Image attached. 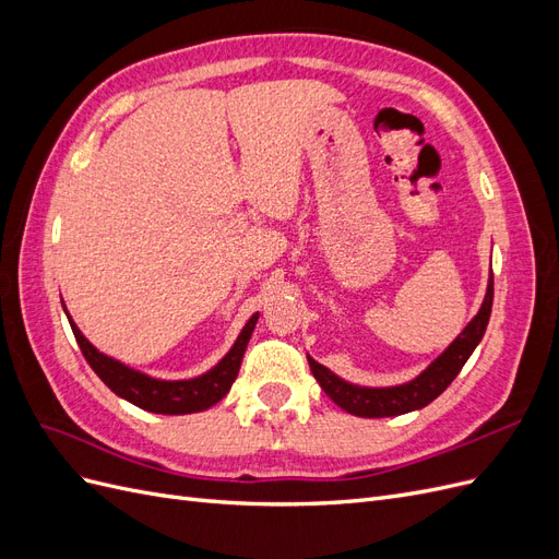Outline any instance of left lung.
Returning a JSON list of instances; mask_svg holds the SVG:
<instances>
[{"mask_svg": "<svg viewBox=\"0 0 559 559\" xmlns=\"http://www.w3.org/2000/svg\"><path fill=\"white\" fill-rule=\"evenodd\" d=\"M492 284L495 280H492V273H489L487 292L478 314L468 321L464 331L454 337L441 357H436L417 378L394 386H361V384L343 380L326 366H321L312 357H308L312 376L317 378L319 386L324 389L326 396L335 405H341V408L349 415L394 417V415L425 408V405H429L433 399L441 396L450 386V382L460 376L462 366L468 361L473 349H476L478 343L483 341L489 312H492V298H495Z\"/></svg>", "mask_w": 559, "mask_h": 559, "instance_id": "8db88e82", "label": "left lung"}]
</instances>
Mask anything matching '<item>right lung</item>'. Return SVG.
I'll use <instances>...</instances> for the list:
<instances>
[{
	"instance_id": "obj_1",
	"label": "right lung",
	"mask_w": 559,
	"mask_h": 559,
	"mask_svg": "<svg viewBox=\"0 0 559 559\" xmlns=\"http://www.w3.org/2000/svg\"><path fill=\"white\" fill-rule=\"evenodd\" d=\"M64 314L70 319V326L74 331L83 357H86L99 380H103L116 396L126 399L128 403L138 405L142 411L158 415H191L207 411L214 403L222 401L240 373L247 343L259 321V312H253L242 326L238 341H235L233 347L226 352V357L216 366H212L207 373L189 380H160L142 373L138 368L126 366L123 361L109 357L105 352H99L88 337L79 331L67 308Z\"/></svg>"
}]
</instances>
